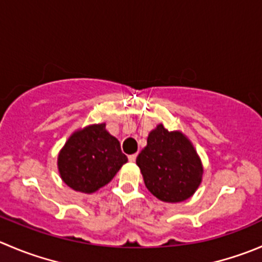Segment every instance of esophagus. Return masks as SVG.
<instances>
[{"instance_id":"1","label":"esophagus","mask_w":262,"mask_h":262,"mask_svg":"<svg viewBox=\"0 0 262 262\" xmlns=\"http://www.w3.org/2000/svg\"><path fill=\"white\" fill-rule=\"evenodd\" d=\"M128 159H129V161H130V162H134V161H136V159H137V154L129 155Z\"/></svg>"}]
</instances>
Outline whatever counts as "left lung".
<instances>
[{"mask_svg": "<svg viewBox=\"0 0 262 262\" xmlns=\"http://www.w3.org/2000/svg\"><path fill=\"white\" fill-rule=\"evenodd\" d=\"M147 189L165 202L189 199L202 179V165L190 142L160 124L137 157Z\"/></svg>", "mask_w": 262, "mask_h": 262, "instance_id": "8db88e82", "label": "left lung"}]
</instances>
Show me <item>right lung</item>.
Returning <instances> with one entry per match:
<instances>
[{
    "label": "right lung",
    "instance_id": "1",
    "mask_svg": "<svg viewBox=\"0 0 262 262\" xmlns=\"http://www.w3.org/2000/svg\"><path fill=\"white\" fill-rule=\"evenodd\" d=\"M105 126L91 125L74 133L58 155L61 178L78 192H96L128 161L119 141L106 132Z\"/></svg>",
    "mask_w": 262,
    "mask_h": 262
}]
</instances>
